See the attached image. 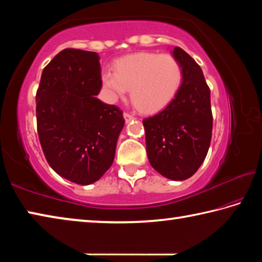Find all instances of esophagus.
<instances>
[{
  "instance_id": "1",
  "label": "esophagus",
  "mask_w": 262,
  "mask_h": 262,
  "mask_svg": "<svg viewBox=\"0 0 262 262\" xmlns=\"http://www.w3.org/2000/svg\"><path fill=\"white\" fill-rule=\"evenodd\" d=\"M123 118H125L126 122H129L132 120H134V115H132L129 113H123Z\"/></svg>"
}]
</instances>
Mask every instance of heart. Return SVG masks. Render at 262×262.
Masks as SVG:
<instances>
[{
    "label": "heart",
    "instance_id": "1",
    "mask_svg": "<svg viewBox=\"0 0 262 262\" xmlns=\"http://www.w3.org/2000/svg\"><path fill=\"white\" fill-rule=\"evenodd\" d=\"M101 82L112 99L130 98L142 112L152 113L171 103L183 83V67L173 55L141 52L119 59L114 73L105 70Z\"/></svg>",
    "mask_w": 262,
    "mask_h": 262
}]
</instances>
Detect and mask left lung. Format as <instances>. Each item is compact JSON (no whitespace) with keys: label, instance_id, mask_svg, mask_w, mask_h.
Wrapping results in <instances>:
<instances>
[{"label":"left lung","instance_id":"obj_1","mask_svg":"<svg viewBox=\"0 0 262 262\" xmlns=\"http://www.w3.org/2000/svg\"><path fill=\"white\" fill-rule=\"evenodd\" d=\"M173 56L183 67V83L170 104L143 120L151 166L171 180L192 177L205 161L212 132L210 89L202 69L180 47Z\"/></svg>","mask_w":262,"mask_h":262}]
</instances>
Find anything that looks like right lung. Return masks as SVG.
Returning a JSON list of instances; mask_svg holds the SVG:
<instances>
[{"label": "right lung", "mask_w": 262, "mask_h": 262, "mask_svg": "<svg viewBox=\"0 0 262 262\" xmlns=\"http://www.w3.org/2000/svg\"><path fill=\"white\" fill-rule=\"evenodd\" d=\"M98 54L66 48L42 70L35 103L43 155L62 178L78 185L99 180L112 165L125 119L96 96L101 89Z\"/></svg>", "instance_id": "obj_1"}]
</instances>
